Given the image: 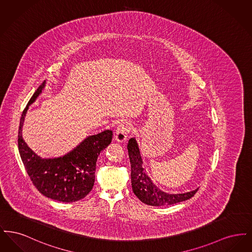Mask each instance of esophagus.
<instances>
[{"mask_svg": "<svg viewBox=\"0 0 252 252\" xmlns=\"http://www.w3.org/2000/svg\"><path fill=\"white\" fill-rule=\"evenodd\" d=\"M132 130L131 125L129 123L124 122L118 125L115 135H114V139L118 142V143H124L126 140L127 135L130 133Z\"/></svg>", "mask_w": 252, "mask_h": 252, "instance_id": "esophagus-1", "label": "esophagus"}]
</instances>
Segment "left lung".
Instances as JSON below:
<instances>
[{
  "instance_id": "1",
  "label": "left lung",
  "mask_w": 252,
  "mask_h": 252,
  "mask_svg": "<svg viewBox=\"0 0 252 252\" xmlns=\"http://www.w3.org/2000/svg\"><path fill=\"white\" fill-rule=\"evenodd\" d=\"M128 156L131 164V185L133 192L144 204L150 206H167L185 201L192 197L198 188L192 192L185 193H167L158 189L145 174L143 168V160L140 155L139 147L134 138L127 144Z\"/></svg>"
}]
</instances>
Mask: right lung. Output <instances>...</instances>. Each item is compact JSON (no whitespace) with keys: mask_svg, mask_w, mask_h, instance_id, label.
Listing matches in <instances>:
<instances>
[{"mask_svg":"<svg viewBox=\"0 0 252 252\" xmlns=\"http://www.w3.org/2000/svg\"><path fill=\"white\" fill-rule=\"evenodd\" d=\"M38 87L23 111L20 121L18 146L24 168L37 191L61 202H75L92 191L95 180L96 161L100 152L112 141V131L105 130L85 139L70 153L55 158H41L23 139V125L28 107L44 88Z\"/></svg>","mask_w":252,"mask_h":252,"instance_id":"1","label":"right lung"}]
</instances>
